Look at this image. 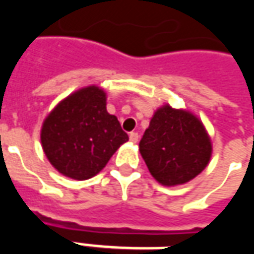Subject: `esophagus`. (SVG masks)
<instances>
[{
  "instance_id": "1",
  "label": "esophagus",
  "mask_w": 254,
  "mask_h": 254,
  "mask_svg": "<svg viewBox=\"0 0 254 254\" xmlns=\"http://www.w3.org/2000/svg\"><path fill=\"white\" fill-rule=\"evenodd\" d=\"M129 140L132 141V143H137L138 141V133L136 132H132L129 134Z\"/></svg>"
}]
</instances>
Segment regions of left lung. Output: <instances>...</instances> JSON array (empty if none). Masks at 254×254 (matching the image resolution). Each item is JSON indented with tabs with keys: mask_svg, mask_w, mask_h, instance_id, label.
Wrapping results in <instances>:
<instances>
[{
	"mask_svg": "<svg viewBox=\"0 0 254 254\" xmlns=\"http://www.w3.org/2000/svg\"><path fill=\"white\" fill-rule=\"evenodd\" d=\"M151 176L165 187L187 184L207 167L212 144L202 122L188 110L165 105L155 111L140 140Z\"/></svg>",
	"mask_w": 254,
	"mask_h": 254,
	"instance_id": "left-lung-1",
	"label": "left lung"
}]
</instances>
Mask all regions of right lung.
Segmentation results:
<instances>
[{
  "label": "right lung",
  "mask_w": 254,
  "mask_h": 254,
  "mask_svg": "<svg viewBox=\"0 0 254 254\" xmlns=\"http://www.w3.org/2000/svg\"><path fill=\"white\" fill-rule=\"evenodd\" d=\"M129 137L106 110V92L89 85L61 100L43 121L41 141L63 176L84 181L96 176Z\"/></svg>",
  "instance_id": "add662e5"
}]
</instances>
